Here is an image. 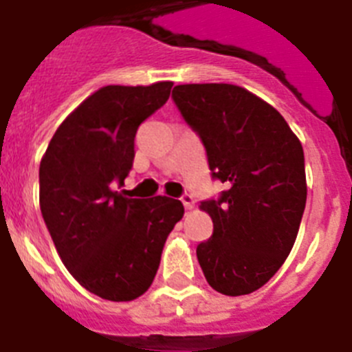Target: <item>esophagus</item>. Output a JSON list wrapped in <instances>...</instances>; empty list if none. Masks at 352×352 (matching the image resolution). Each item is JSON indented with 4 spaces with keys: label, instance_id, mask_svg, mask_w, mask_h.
I'll return each mask as SVG.
<instances>
[{
    "label": "esophagus",
    "instance_id": "1",
    "mask_svg": "<svg viewBox=\"0 0 352 352\" xmlns=\"http://www.w3.org/2000/svg\"><path fill=\"white\" fill-rule=\"evenodd\" d=\"M180 200H182V204H184L186 209H193V207H195V198H193V195L184 193V195H182V197H180Z\"/></svg>",
    "mask_w": 352,
    "mask_h": 352
}]
</instances>
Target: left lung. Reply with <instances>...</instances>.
Masks as SVG:
<instances>
[{
  "label": "left lung",
  "instance_id": "1",
  "mask_svg": "<svg viewBox=\"0 0 352 352\" xmlns=\"http://www.w3.org/2000/svg\"><path fill=\"white\" fill-rule=\"evenodd\" d=\"M172 97L206 146L212 179L228 186L200 204L214 223L197 246L200 267L221 294H250L294 246L307 204L303 146L271 104L241 87L179 85Z\"/></svg>",
  "mask_w": 352,
  "mask_h": 352
}]
</instances>
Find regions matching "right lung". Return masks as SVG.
I'll list each match as a JSON object with an SVG mask.
<instances>
[{"mask_svg": "<svg viewBox=\"0 0 352 352\" xmlns=\"http://www.w3.org/2000/svg\"><path fill=\"white\" fill-rule=\"evenodd\" d=\"M172 81L109 85L62 122L41 161V210L69 273L91 294L133 301L157 273L168 234L184 206L168 197L125 198L140 124L170 97Z\"/></svg>", "mask_w": 352, "mask_h": 352, "instance_id": "obj_1", "label": "right lung"}]
</instances>
